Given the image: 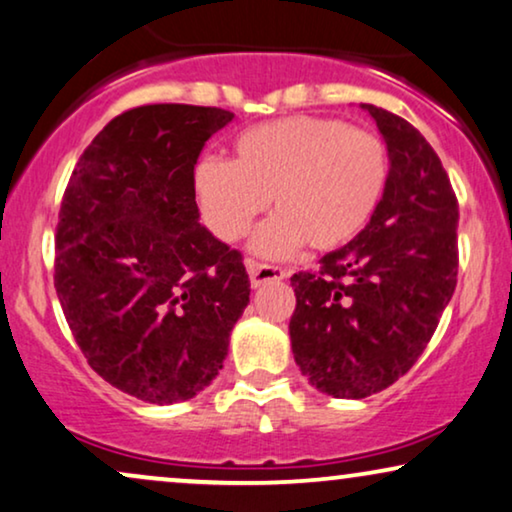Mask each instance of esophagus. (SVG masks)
<instances>
[{
	"mask_svg": "<svg viewBox=\"0 0 512 512\" xmlns=\"http://www.w3.org/2000/svg\"><path fill=\"white\" fill-rule=\"evenodd\" d=\"M245 269H248L252 288H260V285H264V283L283 281V278H285V271L283 269L269 267V264H260V262H255V260H245Z\"/></svg>",
	"mask_w": 512,
	"mask_h": 512,
	"instance_id": "esophagus-1",
	"label": "esophagus"
}]
</instances>
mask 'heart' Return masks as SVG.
I'll return each instance as SVG.
<instances>
[{
	"mask_svg": "<svg viewBox=\"0 0 512 512\" xmlns=\"http://www.w3.org/2000/svg\"><path fill=\"white\" fill-rule=\"evenodd\" d=\"M388 177L377 135L339 119L288 117L241 133L234 159H203L194 187L206 222L236 241L271 201L274 217L252 250L285 257L306 243L330 252L356 238L379 206Z\"/></svg>",
	"mask_w": 512,
	"mask_h": 512,
	"instance_id": "obj_1",
	"label": "heart"
}]
</instances>
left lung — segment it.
<instances>
[{
    "label": "left lung",
    "mask_w": 512,
    "mask_h": 512,
    "mask_svg": "<svg viewBox=\"0 0 512 512\" xmlns=\"http://www.w3.org/2000/svg\"><path fill=\"white\" fill-rule=\"evenodd\" d=\"M388 152L379 206L360 234L290 278L295 363L332 398L360 400L398 381L431 342L456 288L459 206L438 154L412 124L360 105Z\"/></svg>",
    "instance_id": "1"
}]
</instances>
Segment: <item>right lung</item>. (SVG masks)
<instances>
[{
    "label": "right lung",
    "mask_w": 512,
    "mask_h": 512,
    "mask_svg": "<svg viewBox=\"0 0 512 512\" xmlns=\"http://www.w3.org/2000/svg\"><path fill=\"white\" fill-rule=\"evenodd\" d=\"M231 119L128 109L84 149L60 203L53 283L67 325L88 365L145 403L201 393L250 302L241 252L199 222L194 189L203 145Z\"/></svg>",
    "instance_id": "1"
}]
</instances>
